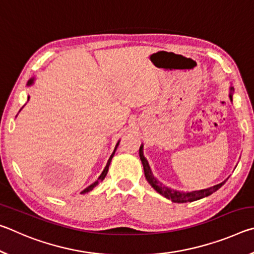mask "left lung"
Wrapping results in <instances>:
<instances>
[{
	"label": "left lung",
	"instance_id": "1",
	"mask_svg": "<svg viewBox=\"0 0 254 254\" xmlns=\"http://www.w3.org/2000/svg\"><path fill=\"white\" fill-rule=\"evenodd\" d=\"M234 89L233 87H231V93H230V100L232 101V92ZM139 154H140V159L141 162L143 165V170H144V176L145 179L148 180V183L151 185L153 187L154 190H157L159 194L165 196L166 198H168L170 200H173L174 203H187V201H195L198 200L200 198H204V197H207L209 195H212L213 192H215L217 189H220L223 185H224L225 182H223L218 185H215L213 187L206 188V189H200V190H195V191H189V192H184V191H178V190H174L169 187L162 185L159 180L154 177L151 169H150V166L147 161V159L143 156V145H141L140 150H139Z\"/></svg>",
	"mask_w": 254,
	"mask_h": 254
}]
</instances>
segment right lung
Segmentation results:
<instances>
[{
    "label": "right lung",
    "mask_w": 254,
    "mask_h": 254,
    "mask_svg": "<svg viewBox=\"0 0 254 254\" xmlns=\"http://www.w3.org/2000/svg\"><path fill=\"white\" fill-rule=\"evenodd\" d=\"M33 80H34V78H31V79H30L29 81H28V86H30V85H32L33 84ZM29 96H28V101H29ZM119 143H120V141H119V142L117 143V145H115V149H114V151H113V153H112L111 154V157H110V159H109V161H107V163H106V166H105V168H104V170H103L102 171V174H101V176H100V177H98L97 178V180H96V182L95 183H93L92 185H89V186L87 187V188H85L84 189V190L83 191H81L80 192V194H86V192H88V191H91L92 190V189L94 188V187H96V185H98V183H100V182H102V180L103 179H104L105 177H106V175H107V171H109V167H110V163H111V161H112V158H113V156H114V153H115V151H117V148H118V145H119Z\"/></svg>",
    "instance_id": "obj_1"
}]
</instances>
